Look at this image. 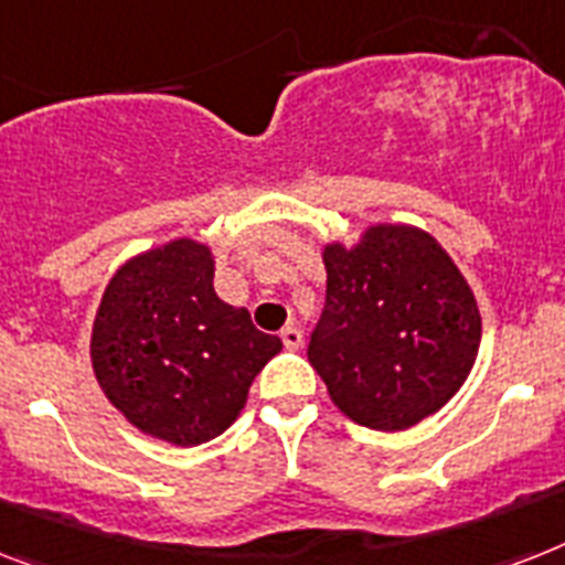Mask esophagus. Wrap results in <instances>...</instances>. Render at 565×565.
Here are the masks:
<instances>
[{
  "mask_svg": "<svg viewBox=\"0 0 565 565\" xmlns=\"http://www.w3.org/2000/svg\"><path fill=\"white\" fill-rule=\"evenodd\" d=\"M281 342H284V348L298 351V348H301V342H305V337H301V330H298L296 324H287V328L281 330Z\"/></svg>",
  "mask_w": 565,
  "mask_h": 565,
  "instance_id": "esophagus-1",
  "label": "esophagus"
}]
</instances>
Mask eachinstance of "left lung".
<instances>
[{"instance_id": "obj_1", "label": "left lung", "mask_w": 565, "mask_h": 565, "mask_svg": "<svg viewBox=\"0 0 565 565\" xmlns=\"http://www.w3.org/2000/svg\"><path fill=\"white\" fill-rule=\"evenodd\" d=\"M328 296L307 360L354 424L401 433L465 386L481 342L473 290L429 232L377 223L322 252Z\"/></svg>"}]
</instances>
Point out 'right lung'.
<instances>
[{
    "mask_svg": "<svg viewBox=\"0 0 565 565\" xmlns=\"http://www.w3.org/2000/svg\"><path fill=\"white\" fill-rule=\"evenodd\" d=\"M281 339L214 292V258L191 237L130 258L92 324V369L107 401L145 435L196 447L235 424Z\"/></svg>",
    "mask_w": 565,
    "mask_h": 565,
    "instance_id": "right-lung-1",
    "label": "right lung"
}]
</instances>
